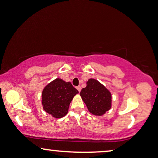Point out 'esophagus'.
Masks as SVG:
<instances>
[{"mask_svg":"<svg viewBox=\"0 0 158 158\" xmlns=\"http://www.w3.org/2000/svg\"><path fill=\"white\" fill-rule=\"evenodd\" d=\"M76 89H77V91H78L79 92H81V85H78V86H77Z\"/></svg>","mask_w":158,"mask_h":158,"instance_id":"obj_1","label":"esophagus"}]
</instances>
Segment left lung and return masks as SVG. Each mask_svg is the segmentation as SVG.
Instances as JSON below:
<instances>
[{"instance_id":"8db88e82","label":"left lung","mask_w":158,"mask_h":158,"mask_svg":"<svg viewBox=\"0 0 158 158\" xmlns=\"http://www.w3.org/2000/svg\"><path fill=\"white\" fill-rule=\"evenodd\" d=\"M80 95L89 111L94 115H103L112 106L111 93L97 80L90 78Z\"/></svg>"}]
</instances>
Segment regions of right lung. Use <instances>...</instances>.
I'll use <instances>...</instances> for the list:
<instances>
[{
	"mask_svg": "<svg viewBox=\"0 0 158 158\" xmlns=\"http://www.w3.org/2000/svg\"><path fill=\"white\" fill-rule=\"evenodd\" d=\"M77 94L78 91L70 82L55 79L43 90V108L55 118H62L67 114L69 104Z\"/></svg>",
	"mask_w": 158,
	"mask_h": 158,
	"instance_id": "1",
	"label": "right lung"
}]
</instances>
